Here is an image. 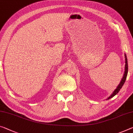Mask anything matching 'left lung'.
I'll return each mask as SVG.
<instances>
[{"label": "left lung", "instance_id": "obj_1", "mask_svg": "<svg viewBox=\"0 0 133 133\" xmlns=\"http://www.w3.org/2000/svg\"><path fill=\"white\" fill-rule=\"evenodd\" d=\"M124 56H125V70H124V73L123 75V78L121 79V81L120 82V83H119V85H118V86L117 87V88L114 90V92H112V94L110 96H109L108 98L107 99V100L109 99L112 98V97L114 96L115 95H116L118 93L119 91L120 90V89H121V88L123 87V85L125 83V80H126V78H127V74H128V63H127V56H126V54H124Z\"/></svg>", "mask_w": 133, "mask_h": 133}]
</instances>
